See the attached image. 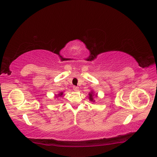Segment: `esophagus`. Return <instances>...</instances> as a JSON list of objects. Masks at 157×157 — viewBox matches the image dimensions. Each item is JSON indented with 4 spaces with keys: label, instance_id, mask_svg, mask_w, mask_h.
Returning a JSON list of instances; mask_svg holds the SVG:
<instances>
[{
    "label": "esophagus",
    "instance_id": "obj_1",
    "mask_svg": "<svg viewBox=\"0 0 157 157\" xmlns=\"http://www.w3.org/2000/svg\"><path fill=\"white\" fill-rule=\"evenodd\" d=\"M78 86H73V90L74 91H75V92H77V91H78Z\"/></svg>",
    "mask_w": 157,
    "mask_h": 157
}]
</instances>
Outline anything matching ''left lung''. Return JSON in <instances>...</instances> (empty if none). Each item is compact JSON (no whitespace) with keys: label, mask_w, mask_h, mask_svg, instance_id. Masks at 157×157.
I'll use <instances>...</instances> for the list:
<instances>
[{"label":"left lung","mask_w":157,"mask_h":157,"mask_svg":"<svg viewBox=\"0 0 157 157\" xmlns=\"http://www.w3.org/2000/svg\"><path fill=\"white\" fill-rule=\"evenodd\" d=\"M88 95H89L88 98H89V99H90V101H91V102H95L94 97V96H95V97L97 98V97H98V94H96V95H95V94H94V92L93 91V90H92V91H90V92L88 94Z\"/></svg>","instance_id":"left-lung-1"}]
</instances>
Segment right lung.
<instances>
[{"label": "right lung", "instance_id": "obj_1", "mask_svg": "<svg viewBox=\"0 0 157 157\" xmlns=\"http://www.w3.org/2000/svg\"><path fill=\"white\" fill-rule=\"evenodd\" d=\"M63 95V92H59V94H58L57 95H55V98H58L59 97H62Z\"/></svg>", "mask_w": 157, "mask_h": 157}]
</instances>
